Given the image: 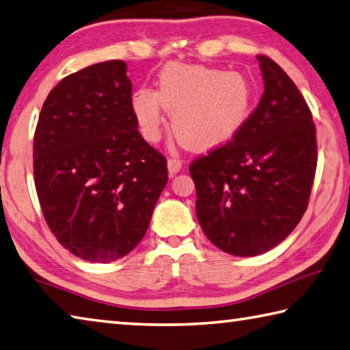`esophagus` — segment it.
<instances>
[{
	"label": "esophagus",
	"mask_w": 350,
	"mask_h": 350,
	"mask_svg": "<svg viewBox=\"0 0 350 350\" xmlns=\"http://www.w3.org/2000/svg\"><path fill=\"white\" fill-rule=\"evenodd\" d=\"M180 168H182V161H180V159H177L174 156L168 157V171H170L171 176L176 174V173H179Z\"/></svg>",
	"instance_id": "34e87169"
}]
</instances>
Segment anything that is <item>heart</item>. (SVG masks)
Instances as JSON below:
<instances>
[{
    "instance_id": "b5f03b06",
    "label": "heart",
    "mask_w": 350,
    "mask_h": 350,
    "mask_svg": "<svg viewBox=\"0 0 350 350\" xmlns=\"http://www.w3.org/2000/svg\"><path fill=\"white\" fill-rule=\"evenodd\" d=\"M254 88L240 73L170 64L159 76L157 93L139 88L131 107L145 141L161 137L165 110L179 141L194 151L214 150L232 141L246 125L254 107Z\"/></svg>"
}]
</instances>
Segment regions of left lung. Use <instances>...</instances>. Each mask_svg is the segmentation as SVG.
I'll use <instances>...</instances> for the list:
<instances>
[{
  "mask_svg": "<svg viewBox=\"0 0 350 350\" xmlns=\"http://www.w3.org/2000/svg\"><path fill=\"white\" fill-rule=\"evenodd\" d=\"M265 92L239 135L189 163L196 214L228 254L252 257L283 241L306 211L317 170L312 113L284 70L257 55Z\"/></svg>",
  "mask_w": 350,
  "mask_h": 350,
  "instance_id": "obj_1",
  "label": "left lung"
}]
</instances>
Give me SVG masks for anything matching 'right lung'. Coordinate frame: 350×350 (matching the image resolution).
I'll return each mask as SVG.
<instances>
[{
    "mask_svg": "<svg viewBox=\"0 0 350 350\" xmlns=\"http://www.w3.org/2000/svg\"><path fill=\"white\" fill-rule=\"evenodd\" d=\"M126 64L66 76L44 103L33 177L44 219L76 257L110 263L135 250L168 182L167 159L137 130Z\"/></svg>",
    "mask_w": 350,
    "mask_h": 350,
    "instance_id": "obj_1",
    "label": "right lung"
}]
</instances>
